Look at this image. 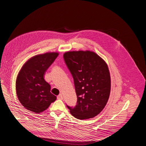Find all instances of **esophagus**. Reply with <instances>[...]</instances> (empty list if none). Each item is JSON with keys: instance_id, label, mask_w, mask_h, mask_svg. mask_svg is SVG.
<instances>
[{"instance_id": "obj_1", "label": "esophagus", "mask_w": 146, "mask_h": 146, "mask_svg": "<svg viewBox=\"0 0 146 146\" xmlns=\"http://www.w3.org/2000/svg\"><path fill=\"white\" fill-rule=\"evenodd\" d=\"M57 98L58 99V100H63L64 96H63L62 94H59V95L57 96Z\"/></svg>"}]
</instances>
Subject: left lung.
<instances>
[{
    "label": "left lung",
    "instance_id": "left-lung-1",
    "mask_svg": "<svg viewBox=\"0 0 146 146\" xmlns=\"http://www.w3.org/2000/svg\"><path fill=\"white\" fill-rule=\"evenodd\" d=\"M64 59L71 72L77 95L74 108L67 106L70 112L78 119L97 116L109 100L111 79L105 60L89 50L67 51Z\"/></svg>",
    "mask_w": 146,
    "mask_h": 146
}]
</instances>
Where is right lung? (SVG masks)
<instances>
[{
	"label": "right lung",
	"mask_w": 146,
	"mask_h": 146,
	"mask_svg": "<svg viewBox=\"0 0 146 146\" xmlns=\"http://www.w3.org/2000/svg\"><path fill=\"white\" fill-rule=\"evenodd\" d=\"M58 55V52L37 54L23 65L17 76L16 89L19 101L26 109L39 113L56 101L44 75Z\"/></svg>",
	"instance_id": "obj_1"
}]
</instances>
